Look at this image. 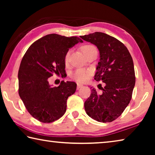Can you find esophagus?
I'll use <instances>...</instances> for the list:
<instances>
[{
    "mask_svg": "<svg viewBox=\"0 0 155 155\" xmlns=\"http://www.w3.org/2000/svg\"><path fill=\"white\" fill-rule=\"evenodd\" d=\"M83 85H81V84L80 83H78L77 84V90H79V89H81V87H83Z\"/></svg>",
    "mask_w": 155,
    "mask_h": 155,
    "instance_id": "esophagus-1",
    "label": "esophagus"
}]
</instances>
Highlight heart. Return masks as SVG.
Returning a JSON list of instances; mask_svg holds the SVG:
<instances>
[{"mask_svg": "<svg viewBox=\"0 0 155 155\" xmlns=\"http://www.w3.org/2000/svg\"><path fill=\"white\" fill-rule=\"evenodd\" d=\"M94 48H95V47L92 45H85L82 47V51L84 53H85V52L88 51L89 50ZM70 56V51H69L67 52L66 54H65V61L66 63L69 61ZM90 75V71H89V70L78 69L77 70H76V71L73 73L72 77L74 79L77 80V81H78V82H84V81H86L88 79Z\"/></svg>", "mask_w": 155, "mask_h": 155, "instance_id": "1", "label": "heart"}]
</instances>
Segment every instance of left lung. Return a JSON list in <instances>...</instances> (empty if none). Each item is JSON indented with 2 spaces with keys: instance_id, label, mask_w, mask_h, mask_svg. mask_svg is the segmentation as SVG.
<instances>
[{
  "instance_id": "left-lung-1",
  "label": "left lung",
  "mask_w": 155,
  "mask_h": 155,
  "mask_svg": "<svg viewBox=\"0 0 155 155\" xmlns=\"http://www.w3.org/2000/svg\"><path fill=\"white\" fill-rule=\"evenodd\" d=\"M81 38L98 48L100 61L94 79L105 85L102 94L91 90L84 104L85 111L96 121L111 122L122 114L132 98L135 84L132 57L124 44L106 33L95 32Z\"/></svg>"
}]
</instances>
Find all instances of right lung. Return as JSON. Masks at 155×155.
I'll return each instance as SVG.
<instances>
[{
  "label": "right lung",
  "instance_id": "add662e5",
  "mask_svg": "<svg viewBox=\"0 0 155 155\" xmlns=\"http://www.w3.org/2000/svg\"><path fill=\"white\" fill-rule=\"evenodd\" d=\"M77 37L49 34L30 46L21 61L18 71V93L28 112L44 123L59 119L66 111L67 100L74 94L77 83L61 81L52 87L48 78L65 74V57L75 44Z\"/></svg>",
  "mask_w": 155,
  "mask_h": 155
}]
</instances>
